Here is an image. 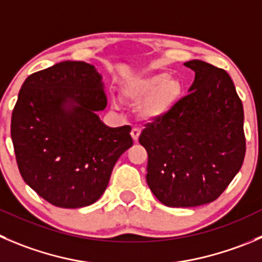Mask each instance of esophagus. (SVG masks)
<instances>
[{
    "label": "esophagus",
    "instance_id": "obj_1",
    "mask_svg": "<svg viewBox=\"0 0 262 262\" xmlns=\"http://www.w3.org/2000/svg\"><path fill=\"white\" fill-rule=\"evenodd\" d=\"M141 134V128L140 127H133V129H131V136H133V139L135 141L139 140V136H140Z\"/></svg>",
    "mask_w": 262,
    "mask_h": 262
}]
</instances>
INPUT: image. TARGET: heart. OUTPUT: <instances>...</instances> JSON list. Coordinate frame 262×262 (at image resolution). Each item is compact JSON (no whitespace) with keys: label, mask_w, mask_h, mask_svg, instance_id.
<instances>
[{"label":"heart","mask_w":262,"mask_h":262,"mask_svg":"<svg viewBox=\"0 0 262 262\" xmlns=\"http://www.w3.org/2000/svg\"><path fill=\"white\" fill-rule=\"evenodd\" d=\"M181 84L167 74L135 78L124 86L123 95L129 100H141V112L145 117L156 118L167 114L178 103Z\"/></svg>","instance_id":"1"}]
</instances>
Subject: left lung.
Wrapping results in <instances>:
<instances>
[{"label": "left lung", "instance_id": "8db88e82", "mask_svg": "<svg viewBox=\"0 0 262 262\" xmlns=\"http://www.w3.org/2000/svg\"><path fill=\"white\" fill-rule=\"evenodd\" d=\"M184 66L195 73L189 94L139 138L148 151L146 183L168 207L216 201L246 156L243 104L230 76L202 60Z\"/></svg>", "mask_w": 262, "mask_h": 262}]
</instances>
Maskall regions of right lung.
<instances>
[{
    "label": "right lung",
    "instance_id": "1",
    "mask_svg": "<svg viewBox=\"0 0 262 262\" xmlns=\"http://www.w3.org/2000/svg\"><path fill=\"white\" fill-rule=\"evenodd\" d=\"M72 103L69 110L65 108ZM108 99L100 74L63 61L24 81L11 116V139L23 180L56 207L95 203L119 157L133 146L131 127L111 128L96 112Z\"/></svg>",
    "mask_w": 262,
    "mask_h": 262
}]
</instances>
